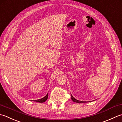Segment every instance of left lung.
<instances>
[{
    "instance_id": "obj_1",
    "label": "left lung",
    "mask_w": 122,
    "mask_h": 122,
    "mask_svg": "<svg viewBox=\"0 0 122 122\" xmlns=\"http://www.w3.org/2000/svg\"><path fill=\"white\" fill-rule=\"evenodd\" d=\"M71 100L73 101V102L77 103H86V102H84V101H78L77 99H76V98H75L73 96H71Z\"/></svg>"
}]
</instances>
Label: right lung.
I'll return each instance as SVG.
<instances>
[{"label":"right lung","instance_id":"1","mask_svg":"<svg viewBox=\"0 0 122 122\" xmlns=\"http://www.w3.org/2000/svg\"><path fill=\"white\" fill-rule=\"evenodd\" d=\"M47 98H48V93L47 94V95L44 97L43 98H42L41 99H37V100H34L35 102H39V103H43L45 102Z\"/></svg>","mask_w":122,"mask_h":122}]
</instances>
